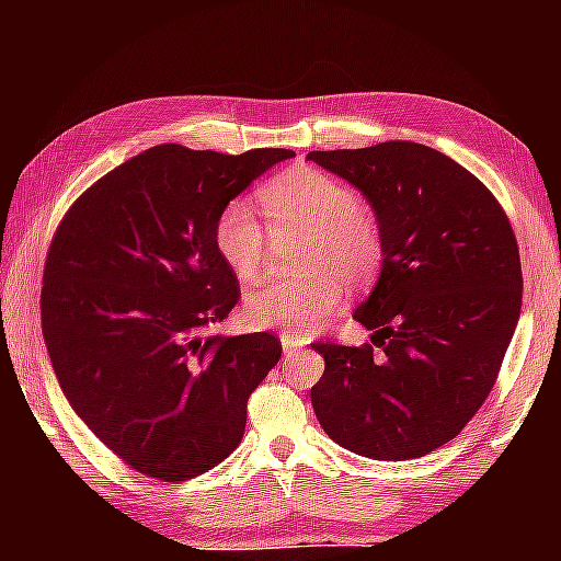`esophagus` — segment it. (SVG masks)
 Returning <instances> with one entry per match:
<instances>
[{
  "mask_svg": "<svg viewBox=\"0 0 561 561\" xmlns=\"http://www.w3.org/2000/svg\"><path fill=\"white\" fill-rule=\"evenodd\" d=\"M282 348H284V354H297V351L301 348V341H297V339H291V336H287L284 334L282 336Z\"/></svg>",
  "mask_w": 561,
  "mask_h": 561,
  "instance_id": "obj_1",
  "label": "esophagus"
}]
</instances>
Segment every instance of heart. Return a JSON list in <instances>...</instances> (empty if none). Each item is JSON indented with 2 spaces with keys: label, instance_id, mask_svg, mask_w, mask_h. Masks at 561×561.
<instances>
[{
  "label": "heart",
  "instance_id": "1",
  "mask_svg": "<svg viewBox=\"0 0 561 561\" xmlns=\"http://www.w3.org/2000/svg\"><path fill=\"white\" fill-rule=\"evenodd\" d=\"M262 213L274 234H307L301 279H274L247 294V319L291 339L319 331L334 317L344 282L371 279L383 260L381 225L360 205L354 187L311 165L284 170L260 190ZM215 247L237 279H257L267 254V230L247 203L222 207Z\"/></svg>",
  "mask_w": 561,
  "mask_h": 561
}]
</instances>
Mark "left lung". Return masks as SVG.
<instances>
[{
  "label": "left lung",
  "mask_w": 561,
  "mask_h": 561,
  "mask_svg": "<svg viewBox=\"0 0 561 561\" xmlns=\"http://www.w3.org/2000/svg\"><path fill=\"white\" fill-rule=\"evenodd\" d=\"M307 158L358 187L383 234L381 277L354 311L376 334L360 346L311 344L327 364L311 405L341 448L423 458L470 423L497 381L522 309L515 232L497 197L428 146L388 140Z\"/></svg>",
  "instance_id": "1"
}]
</instances>
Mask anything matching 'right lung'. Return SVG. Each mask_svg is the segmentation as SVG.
Returning <instances> with one entry per match:
<instances>
[{"instance_id": "add662e5", "label": "right lung", "mask_w": 561, "mask_h": 561, "mask_svg": "<svg viewBox=\"0 0 561 561\" xmlns=\"http://www.w3.org/2000/svg\"><path fill=\"white\" fill-rule=\"evenodd\" d=\"M291 156L148 148L99 178L56 227L42 287L46 351L76 415L140 474L190 480L242 440L247 401L282 341L205 334L240 301L215 222Z\"/></svg>"}]
</instances>
